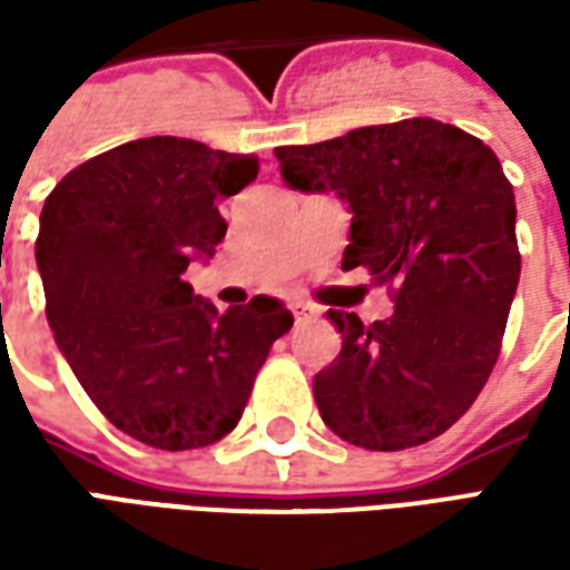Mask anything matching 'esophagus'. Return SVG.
<instances>
[{
  "label": "esophagus",
  "mask_w": 570,
  "mask_h": 570,
  "mask_svg": "<svg viewBox=\"0 0 570 570\" xmlns=\"http://www.w3.org/2000/svg\"><path fill=\"white\" fill-rule=\"evenodd\" d=\"M289 311H293L296 323H305V321H311V317H314V311H311L305 302H293V305H289Z\"/></svg>",
  "instance_id": "obj_1"
}]
</instances>
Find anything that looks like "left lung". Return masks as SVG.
Masks as SVG:
<instances>
[{
    "label": "left lung",
    "instance_id": "left-lung-1",
    "mask_svg": "<svg viewBox=\"0 0 570 570\" xmlns=\"http://www.w3.org/2000/svg\"><path fill=\"white\" fill-rule=\"evenodd\" d=\"M274 155L293 188L347 200L342 268H366L394 298V317L370 326L330 311L342 351L314 375L326 428L372 452L436 440L489 382L519 284L515 198L498 155L436 118Z\"/></svg>",
    "mask_w": 570,
    "mask_h": 570
}]
</instances>
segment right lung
Masks as SVG:
<instances>
[{
	"label": "right lung",
	"instance_id": "1",
	"mask_svg": "<svg viewBox=\"0 0 570 570\" xmlns=\"http://www.w3.org/2000/svg\"><path fill=\"white\" fill-rule=\"evenodd\" d=\"M256 174V155L146 137L79 164L45 198L36 265L57 347L94 406L146 445L186 452L232 433L293 326L277 298L216 314L183 281L223 244L219 200Z\"/></svg>",
	"mask_w": 570,
	"mask_h": 570
}]
</instances>
